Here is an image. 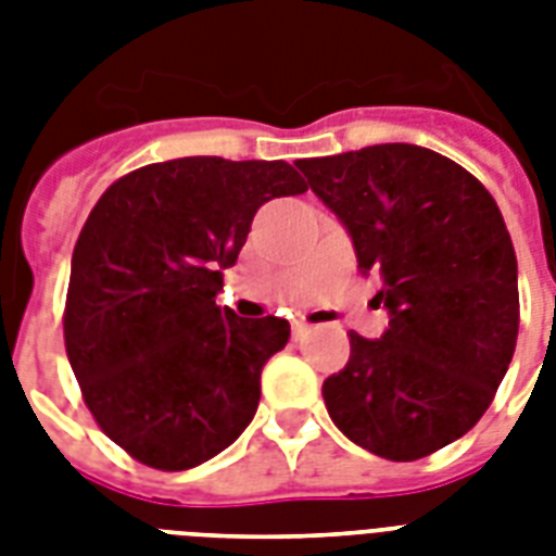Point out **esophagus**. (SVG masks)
Wrapping results in <instances>:
<instances>
[{
	"instance_id": "obj_1",
	"label": "esophagus",
	"mask_w": 556,
	"mask_h": 556,
	"mask_svg": "<svg viewBox=\"0 0 556 556\" xmlns=\"http://www.w3.org/2000/svg\"><path fill=\"white\" fill-rule=\"evenodd\" d=\"M291 331H294L296 340H303L305 334L312 331V323L305 320V317H294V320H291Z\"/></svg>"
}]
</instances>
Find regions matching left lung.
Here are the masks:
<instances>
[{
    "label": "left lung",
    "instance_id": "obj_1",
    "mask_svg": "<svg viewBox=\"0 0 556 556\" xmlns=\"http://www.w3.org/2000/svg\"><path fill=\"white\" fill-rule=\"evenodd\" d=\"M346 225L357 268L380 279V340L349 331L323 383L338 430L389 462L447 447L491 406L519 331L517 253L496 201L456 161L378 143L296 161Z\"/></svg>",
    "mask_w": 556,
    "mask_h": 556
}]
</instances>
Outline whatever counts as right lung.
<instances>
[{
	"label": "right lung",
	"instance_id": "add662e5",
	"mask_svg": "<svg viewBox=\"0 0 556 556\" xmlns=\"http://www.w3.org/2000/svg\"><path fill=\"white\" fill-rule=\"evenodd\" d=\"M308 190L286 161L216 155L117 178L86 218L65 294V355L94 421L135 462L190 470L230 447L260 406L279 317L216 305L256 210Z\"/></svg>",
	"mask_w": 556,
	"mask_h": 556
}]
</instances>
